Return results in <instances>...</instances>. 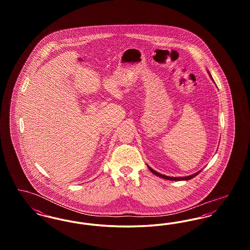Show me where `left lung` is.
Returning a JSON list of instances; mask_svg holds the SVG:
<instances>
[{"instance_id": "8db88e82", "label": "left lung", "mask_w": 250, "mask_h": 250, "mask_svg": "<svg viewBox=\"0 0 250 250\" xmlns=\"http://www.w3.org/2000/svg\"><path fill=\"white\" fill-rule=\"evenodd\" d=\"M208 74L210 75V77H211V79L213 80V78H212V76H211V74H210V72L208 71ZM213 82H214V80H213ZM148 167V168L150 169V171L152 172V173H154L155 175L156 176H158V177H160V178L166 179V180H170V181H188V180H190V179L194 178L195 176H197L201 171H202V169L201 170H199V171H197L196 173H193V174H191V175H188V176H185V177H171V176H167V175H164V174H161V173H159V172H157V171H155V169H153L151 167L149 166V165H147Z\"/></svg>"}]
</instances>
